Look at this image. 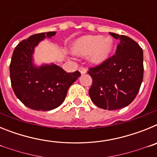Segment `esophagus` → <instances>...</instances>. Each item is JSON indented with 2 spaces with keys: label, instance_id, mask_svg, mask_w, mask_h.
I'll return each mask as SVG.
<instances>
[{
  "label": "esophagus",
  "instance_id": "34e87169",
  "mask_svg": "<svg viewBox=\"0 0 157 157\" xmlns=\"http://www.w3.org/2000/svg\"><path fill=\"white\" fill-rule=\"evenodd\" d=\"M78 70H79L80 73H81L82 75L86 74V72H87L86 68H85V67H80L79 68H78Z\"/></svg>",
  "mask_w": 157,
  "mask_h": 157
}]
</instances>
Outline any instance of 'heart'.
<instances>
[{
    "label": "heart",
    "mask_w": 157,
    "mask_h": 157,
    "mask_svg": "<svg viewBox=\"0 0 157 157\" xmlns=\"http://www.w3.org/2000/svg\"><path fill=\"white\" fill-rule=\"evenodd\" d=\"M112 48V37L100 35L83 36L78 38L73 44L75 53L80 56L88 55V60L93 64H100L105 61Z\"/></svg>",
    "instance_id": "obj_1"
}]
</instances>
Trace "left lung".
Wrapping results in <instances>:
<instances>
[{
	"mask_svg": "<svg viewBox=\"0 0 157 157\" xmlns=\"http://www.w3.org/2000/svg\"><path fill=\"white\" fill-rule=\"evenodd\" d=\"M109 34L120 44L115 55L89 69L93 79L89 94L101 109L116 110L130 105L139 91L143 80V51L130 37Z\"/></svg>",
	"mask_w": 157,
	"mask_h": 157,
	"instance_id": "left-lung-1",
	"label": "left lung"
}]
</instances>
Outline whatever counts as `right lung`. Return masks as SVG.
I'll return each mask as SVG.
<instances>
[{"label": "right lung", "mask_w": 157, "mask_h": 157, "mask_svg": "<svg viewBox=\"0 0 157 157\" xmlns=\"http://www.w3.org/2000/svg\"><path fill=\"white\" fill-rule=\"evenodd\" d=\"M56 32L36 34L23 40L14 49L10 78L16 96L25 106L37 111L56 109L65 100L69 87L81 75L78 71L67 73L56 64L37 67L33 63L34 48Z\"/></svg>", "instance_id": "right-lung-1"}]
</instances>
